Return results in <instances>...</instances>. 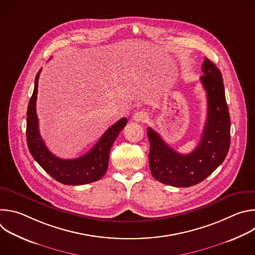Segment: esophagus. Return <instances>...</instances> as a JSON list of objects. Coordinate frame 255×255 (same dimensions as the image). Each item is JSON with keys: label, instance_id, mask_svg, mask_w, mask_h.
I'll return each mask as SVG.
<instances>
[{"label": "esophagus", "instance_id": "34e87169", "mask_svg": "<svg viewBox=\"0 0 255 255\" xmlns=\"http://www.w3.org/2000/svg\"><path fill=\"white\" fill-rule=\"evenodd\" d=\"M147 118H148L147 113L143 111H138L133 114V120L136 122H145L147 120Z\"/></svg>", "mask_w": 255, "mask_h": 255}]
</instances>
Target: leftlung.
<instances>
[{
    "label": "left lung",
    "instance_id": "1",
    "mask_svg": "<svg viewBox=\"0 0 255 255\" xmlns=\"http://www.w3.org/2000/svg\"><path fill=\"white\" fill-rule=\"evenodd\" d=\"M201 83L208 100L207 120L198 147L189 154L170 148L158 133L148 127L150 143L149 167L153 177L162 184L188 188L209 176L227 156L230 147V116L221 71L205 58Z\"/></svg>",
    "mask_w": 255,
    "mask_h": 255
}]
</instances>
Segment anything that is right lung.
<instances>
[{
  "label": "right lung",
  "mask_w": 255,
  "mask_h": 255,
  "mask_svg": "<svg viewBox=\"0 0 255 255\" xmlns=\"http://www.w3.org/2000/svg\"><path fill=\"white\" fill-rule=\"evenodd\" d=\"M40 72L41 68L36 75L34 91L27 110L26 138L31 155L48 174L63 185L80 186L101 179L107 171L112 145L127 124V119L122 118L109 128L85 155L75 159H62L55 156L48 150L40 136L38 117L36 114V99Z\"/></svg>",
  "instance_id": "obj_1"
}]
</instances>
